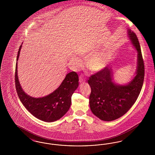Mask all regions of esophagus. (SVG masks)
Instances as JSON below:
<instances>
[{
    "instance_id": "34e87169",
    "label": "esophagus",
    "mask_w": 155,
    "mask_h": 155,
    "mask_svg": "<svg viewBox=\"0 0 155 155\" xmlns=\"http://www.w3.org/2000/svg\"><path fill=\"white\" fill-rule=\"evenodd\" d=\"M85 78H84V77L81 75V76L80 77V78H79V82H80V83H84V82H85Z\"/></svg>"
}]
</instances>
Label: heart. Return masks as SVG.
<instances>
[{"label":"heart","instance_id":"1","mask_svg":"<svg viewBox=\"0 0 155 155\" xmlns=\"http://www.w3.org/2000/svg\"><path fill=\"white\" fill-rule=\"evenodd\" d=\"M91 52L85 51L82 52L81 56L86 60V65L89 69L92 72H99L102 70L106 67L107 62V59L106 56L102 54H95L91 55ZM73 62L77 67L81 66V59L77 57H75L73 59Z\"/></svg>","mask_w":155,"mask_h":155}]
</instances>
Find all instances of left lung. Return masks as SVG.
Instances as JSON below:
<instances>
[{
	"label": "left lung",
	"instance_id": "1",
	"mask_svg": "<svg viewBox=\"0 0 155 155\" xmlns=\"http://www.w3.org/2000/svg\"><path fill=\"white\" fill-rule=\"evenodd\" d=\"M128 35L138 53L137 70L131 81L125 85L116 83L111 67H106L89 78L91 110L103 121H113L125 114L136 102L143 85L145 66L140 45L136 34L130 29Z\"/></svg>",
	"mask_w": 155,
	"mask_h": 155
}]
</instances>
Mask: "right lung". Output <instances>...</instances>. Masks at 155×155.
Here are the masks:
<instances>
[{"instance_id":"obj_1","label":"right lung","mask_w":155,"mask_h":155,"mask_svg":"<svg viewBox=\"0 0 155 155\" xmlns=\"http://www.w3.org/2000/svg\"><path fill=\"white\" fill-rule=\"evenodd\" d=\"M21 46L18 52L15 72L18 97L27 110L36 118L46 122L55 121L61 118L70 109L72 95L79 85L78 75L74 71L68 73L59 87L47 96L38 98L29 96L23 91L17 75V61Z\"/></svg>"}]
</instances>
